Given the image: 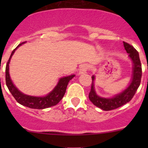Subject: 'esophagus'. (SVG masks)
Here are the masks:
<instances>
[{"mask_svg":"<svg viewBox=\"0 0 148 148\" xmlns=\"http://www.w3.org/2000/svg\"><path fill=\"white\" fill-rule=\"evenodd\" d=\"M88 69H89V65L86 64L82 65L79 68V74H86L87 72Z\"/></svg>","mask_w":148,"mask_h":148,"instance_id":"1","label":"esophagus"}]
</instances>
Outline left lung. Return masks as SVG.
<instances>
[{
    "label": "left lung",
    "instance_id": "1",
    "mask_svg": "<svg viewBox=\"0 0 148 148\" xmlns=\"http://www.w3.org/2000/svg\"><path fill=\"white\" fill-rule=\"evenodd\" d=\"M124 47L127 53H129V57L133 62V74H132V82L125 91L113 98H103L98 96L94 89V80L95 77H92L91 90L89 94V100L95 106L99 107L104 111H109L117 109L126 103L129 102L134 97L138 90L142 77V65L139 57L138 51L132 45L128 43L123 42Z\"/></svg>",
    "mask_w": 148,
    "mask_h": 148
}]
</instances>
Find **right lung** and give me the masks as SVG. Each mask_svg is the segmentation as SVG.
<instances>
[{
  "label": "right lung",
  "mask_w": 148,
  "mask_h": 148,
  "mask_svg": "<svg viewBox=\"0 0 148 148\" xmlns=\"http://www.w3.org/2000/svg\"><path fill=\"white\" fill-rule=\"evenodd\" d=\"M24 43L25 42L21 43L16 49H13L11 54H10L9 59H8V62L6 64V66H5V83H6L7 87L9 89L10 92L13 95V97L15 98V99L17 101V102L22 104V105L29 107V108L42 110V109L48 108V107H51L56 105L58 103L60 102L61 99L63 98L69 82L75 75H71L69 76V77L61 78L58 84L56 86V87L52 90L51 92H50L49 95H46L45 97L28 96V95H24L22 92H21L13 85V82L10 80L8 69H9V63L12 55L13 54L16 49L19 46L24 44Z\"/></svg>",
  "instance_id": "right-lung-1"
}]
</instances>
